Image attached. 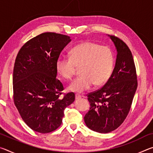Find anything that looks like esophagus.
<instances>
[{"label": "esophagus", "mask_w": 153, "mask_h": 153, "mask_svg": "<svg viewBox=\"0 0 153 153\" xmlns=\"http://www.w3.org/2000/svg\"><path fill=\"white\" fill-rule=\"evenodd\" d=\"M82 97L80 94H76V100H78V99H80Z\"/></svg>", "instance_id": "esophagus-1"}]
</instances>
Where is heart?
I'll return each mask as SVG.
<instances>
[{"label": "heart", "instance_id": "1", "mask_svg": "<svg viewBox=\"0 0 153 153\" xmlns=\"http://www.w3.org/2000/svg\"><path fill=\"white\" fill-rule=\"evenodd\" d=\"M69 58L59 56L56 69L65 79H71L79 67L80 76L71 83L68 89L83 92L91 88L102 86L110 78L114 64V56L108 46L92 42L79 44L69 51Z\"/></svg>", "mask_w": 153, "mask_h": 153}]
</instances>
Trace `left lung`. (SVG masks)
I'll return each instance as SVG.
<instances>
[{
	"instance_id": "1",
	"label": "left lung",
	"mask_w": 153,
	"mask_h": 153,
	"mask_svg": "<svg viewBox=\"0 0 153 153\" xmlns=\"http://www.w3.org/2000/svg\"><path fill=\"white\" fill-rule=\"evenodd\" d=\"M109 37L117 52L115 68L101 88L87 94L90 108L84 116L88 128L103 134L111 132L122 124L130 110L138 86L131 51L120 38L112 35Z\"/></svg>"
}]
</instances>
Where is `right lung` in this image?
<instances>
[{"instance_id":"1","label":"right lung","mask_w":153,"mask_h":153,"mask_svg":"<svg viewBox=\"0 0 153 153\" xmlns=\"http://www.w3.org/2000/svg\"><path fill=\"white\" fill-rule=\"evenodd\" d=\"M70 37L45 32L20 48L13 76V100L21 117L33 131L46 134L61 125L64 110L75 100V94H64L56 78V61Z\"/></svg>"}]
</instances>
